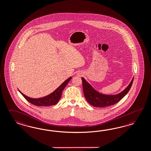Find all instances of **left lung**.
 <instances>
[{
	"label": "left lung",
	"instance_id": "left-lung-1",
	"mask_svg": "<svg viewBox=\"0 0 151 151\" xmlns=\"http://www.w3.org/2000/svg\"><path fill=\"white\" fill-rule=\"evenodd\" d=\"M81 79L83 81V89L86 100L91 105L97 107H105L118 102L129 92L134 81V78H132L127 88L119 93L115 95H106L98 93L85 81L84 78H81Z\"/></svg>",
	"mask_w": 151,
	"mask_h": 151
}]
</instances>
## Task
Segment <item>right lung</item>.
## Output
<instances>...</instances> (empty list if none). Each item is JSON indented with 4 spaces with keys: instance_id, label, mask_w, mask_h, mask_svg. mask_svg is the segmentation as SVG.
<instances>
[{
    "instance_id": "obj_1",
    "label": "right lung",
    "mask_w": 151,
    "mask_h": 151,
    "mask_svg": "<svg viewBox=\"0 0 151 151\" xmlns=\"http://www.w3.org/2000/svg\"><path fill=\"white\" fill-rule=\"evenodd\" d=\"M71 78L72 77H70L68 79H67L58 87V89H56L53 93L42 98H39V99L31 98L24 95L23 93L19 91H19L22 95V96L26 99V100L32 104L38 106H52V105L56 104L58 102V101L60 100L61 97L62 96V91L63 90V89H65L67 84L69 83Z\"/></svg>"
}]
</instances>
